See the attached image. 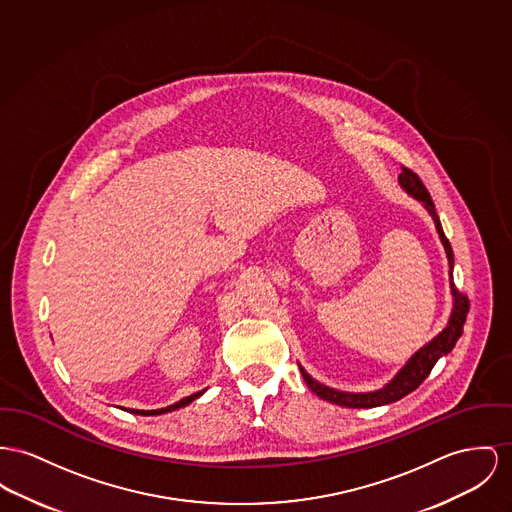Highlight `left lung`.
I'll list each match as a JSON object with an SVG mask.
<instances>
[{
  "label": "left lung",
  "instance_id": "obj_1",
  "mask_svg": "<svg viewBox=\"0 0 512 512\" xmlns=\"http://www.w3.org/2000/svg\"><path fill=\"white\" fill-rule=\"evenodd\" d=\"M400 186L406 190L411 198H415L417 202H421L423 207L429 211V215L435 221L439 239L443 242L444 252L448 258V266H450V293H452V312L448 318V324L444 326L443 332L439 336H435L429 343H425L421 349H417L408 359V363L396 373V376L384 384L382 388H378L375 392H343L330 388L326 384H320L318 380H314L308 375L307 371L299 365L301 375L305 378L308 388L322 400L336 404L341 408H378V406H386L392 402L402 400L404 396H408L409 392H413L427 376L431 373V369L435 367V363L444 357L446 353L452 351V347L456 345L458 338L462 336V328L466 322V314H468V299L464 295L458 293V289L454 287L452 281V268H454V254H452V246L448 239L444 237L443 225L441 219L435 211V204L427 192V188L423 186V182L419 180V176L415 172L409 171L406 167H402V174L398 176Z\"/></svg>",
  "mask_w": 512,
  "mask_h": 512
}]
</instances>
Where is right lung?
Returning a JSON list of instances; mask_svg holds the SVG:
<instances>
[{"label": "right lung", "mask_w": 512, "mask_h": 512, "mask_svg": "<svg viewBox=\"0 0 512 512\" xmlns=\"http://www.w3.org/2000/svg\"><path fill=\"white\" fill-rule=\"evenodd\" d=\"M205 390H200V392H196V394H192V396H186V398H182L180 402H176V404H172V406H167V408L161 409H128L130 413H136V415H161V413H169V411H174V409L184 408V406H188V404H192L196 398H200L202 394H204Z\"/></svg>", "instance_id": "right-lung-1"}]
</instances>
